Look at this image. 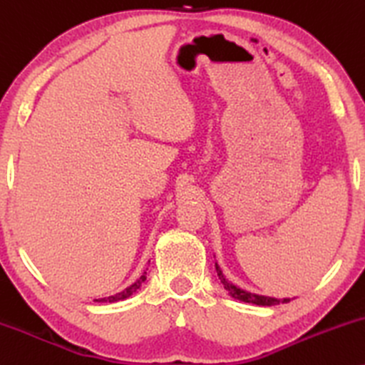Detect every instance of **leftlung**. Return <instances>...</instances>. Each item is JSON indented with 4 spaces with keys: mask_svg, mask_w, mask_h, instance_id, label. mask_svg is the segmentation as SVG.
I'll return each mask as SVG.
<instances>
[{
    "mask_svg": "<svg viewBox=\"0 0 365 365\" xmlns=\"http://www.w3.org/2000/svg\"><path fill=\"white\" fill-rule=\"evenodd\" d=\"M216 270H217V277L221 279L222 285H225V289L227 292H230L231 297H235V299L238 301H243V302H252V304H257V306H275V304H280V302H289L291 299L289 297H284V299H275V297H269V296H258V294H252L248 291H243V289L236 287L235 284L227 282V279L222 275L221 269H219V265L216 263Z\"/></svg>",
    "mask_w": 365,
    "mask_h": 365,
    "instance_id": "1",
    "label": "left lung"
}]
</instances>
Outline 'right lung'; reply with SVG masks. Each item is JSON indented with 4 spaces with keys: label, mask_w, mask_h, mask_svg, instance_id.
Listing matches in <instances>:
<instances>
[{
    "label": "right lung",
    "mask_w": 365,
    "mask_h": 365,
    "mask_svg": "<svg viewBox=\"0 0 365 365\" xmlns=\"http://www.w3.org/2000/svg\"><path fill=\"white\" fill-rule=\"evenodd\" d=\"M144 280H146V272H144V274L140 275V277H139L138 280H135V282H134L133 285H129V287L124 289V291H122V292L115 294V296L102 297V299H95V301H96V302H117V301H124V299H127V297L133 296V294H134L135 291H138L140 285H143Z\"/></svg>",
    "instance_id": "1"
}]
</instances>
